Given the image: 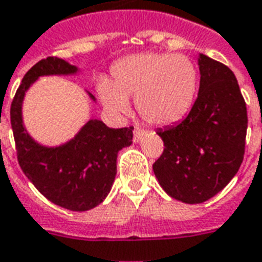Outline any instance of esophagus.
Instances as JSON below:
<instances>
[{"label": "esophagus", "instance_id": "esophagus-1", "mask_svg": "<svg viewBox=\"0 0 262 262\" xmlns=\"http://www.w3.org/2000/svg\"><path fill=\"white\" fill-rule=\"evenodd\" d=\"M142 135H144V131L140 129L138 127L134 128V142H140L141 138H142Z\"/></svg>", "mask_w": 262, "mask_h": 262}]
</instances>
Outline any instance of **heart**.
<instances>
[{
	"instance_id": "b5f03b06",
	"label": "heart",
	"mask_w": 262,
	"mask_h": 262,
	"mask_svg": "<svg viewBox=\"0 0 262 262\" xmlns=\"http://www.w3.org/2000/svg\"><path fill=\"white\" fill-rule=\"evenodd\" d=\"M199 84L194 62L182 53H138L118 60L113 81L98 83L100 98L110 110L125 114L135 97L140 116L155 125L179 121L193 104Z\"/></svg>"
}]
</instances>
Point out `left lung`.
<instances>
[{
  "label": "left lung",
  "mask_w": 262,
  "mask_h": 262,
  "mask_svg": "<svg viewBox=\"0 0 262 262\" xmlns=\"http://www.w3.org/2000/svg\"><path fill=\"white\" fill-rule=\"evenodd\" d=\"M198 63V98L181 122L158 129L165 148L152 166L165 192L189 205L213 198L238 172L248 122L234 73L202 53Z\"/></svg>",
  "instance_id": "1"
}]
</instances>
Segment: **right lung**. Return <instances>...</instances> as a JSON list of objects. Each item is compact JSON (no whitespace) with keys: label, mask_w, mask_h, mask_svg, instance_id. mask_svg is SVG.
Wrapping results in <instances>:
<instances>
[{"label":"right lung","mask_w":262,"mask_h":262,"mask_svg":"<svg viewBox=\"0 0 262 262\" xmlns=\"http://www.w3.org/2000/svg\"><path fill=\"white\" fill-rule=\"evenodd\" d=\"M79 69L49 56L29 69L11 104V125L22 172L52 203L68 210L86 211L110 193L117 173V154L133 144L134 127L110 128L100 120L87 121L75 138L59 146H45L24 127L22 101L40 76L76 75ZM89 96L96 100L92 93Z\"/></svg>","instance_id":"1"}]
</instances>
